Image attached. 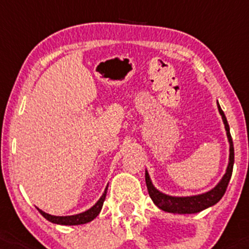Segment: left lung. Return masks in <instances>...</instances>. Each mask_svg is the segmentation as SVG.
Wrapping results in <instances>:
<instances>
[{
	"label": "left lung",
	"mask_w": 249,
	"mask_h": 249,
	"mask_svg": "<svg viewBox=\"0 0 249 249\" xmlns=\"http://www.w3.org/2000/svg\"><path fill=\"white\" fill-rule=\"evenodd\" d=\"M217 108H219L220 114H221L222 120H224L225 129L227 132V138H229L230 142V162L229 166H227L226 173L222 177V179L220 180V183L216 185L213 189H211L210 192L204 193L200 195H194V196H169V195L163 194V193L159 192L156 188L153 187L152 183H151L150 177H148V173L146 171L145 173V179H146V185H147L148 194H150L151 199L153 200V203L156 204L160 209H162L163 211L172 213H199V211L204 210V209L209 208V206L215 205L217 201H220V199L224 196L225 192L227 189V185H229L230 179H231L232 176V169H233V162H234V150H233V142H232L231 134H230V126L229 123H227L226 117H225V113L222 111L221 107L217 103Z\"/></svg>",
	"instance_id": "left-lung-1"
}]
</instances>
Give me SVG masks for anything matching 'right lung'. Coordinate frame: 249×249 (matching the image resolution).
I'll use <instances>...</instances> for the list:
<instances>
[{
    "instance_id": "right-lung-1",
    "label": "right lung",
    "mask_w": 249,
    "mask_h": 249,
    "mask_svg": "<svg viewBox=\"0 0 249 249\" xmlns=\"http://www.w3.org/2000/svg\"><path fill=\"white\" fill-rule=\"evenodd\" d=\"M107 189L108 187L106 188V192L103 193L102 195V198L99 199L98 201L96 203V205H93L89 210L85 211V213H77V215H72V216H53L49 215V213H44L41 211L40 209H38L39 213L45 217L46 220H49L50 222H54V224H59V225H82V224H87V222L92 221L93 219H96L98 213H101L102 206H103L104 200H106V195H107Z\"/></svg>"
}]
</instances>
